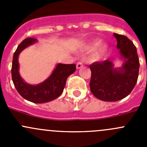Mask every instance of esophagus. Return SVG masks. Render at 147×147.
I'll return each instance as SVG.
<instances>
[{"label": "esophagus", "instance_id": "34e87169", "mask_svg": "<svg viewBox=\"0 0 147 147\" xmlns=\"http://www.w3.org/2000/svg\"><path fill=\"white\" fill-rule=\"evenodd\" d=\"M82 67H83L82 63H81V62H79V63H77V65H76L77 69H80V68Z\"/></svg>", "mask_w": 147, "mask_h": 147}]
</instances>
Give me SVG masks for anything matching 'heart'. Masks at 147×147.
Listing matches in <instances>:
<instances>
[{"mask_svg":"<svg viewBox=\"0 0 147 147\" xmlns=\"http://www.w3.org/2000/svg\"><path fill=\"white\" fill-rule=\"evenodd\" d=\"M102 39L96 38V39H94L93 40H92V42H90V43L87 44V45L84 47V50L86 52H92L99 47L98 50H97V52H96L95 54H94V59L97 60H101V59L103 58V57L107 54V53L109 50V48H110L109 44L102 43Z\"/></svg>","mask_w":147,"mask_h":147,"instance_id":"1","label":"heart"}]
</instances>
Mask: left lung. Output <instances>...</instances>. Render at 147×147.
<instances>
[{"label":"left lung","mask_w":147,"mask_h":147,"mask_svg":"<svg viewBox=\"0 0 147 147\" xmlns=\"http://www.w3.org/2000/svg\"><path fill=\"white\" fill-rule=\"evenodd\" d=\"M117 39L120 60L123 63L115 67L111 60L97 62L90 65L92 72L90 87L99 100L115 102L128 96L134 89L139 75V61L137 48L124 35L114 33Z\"/></svg>","instance_id":"1"}]
</instances>
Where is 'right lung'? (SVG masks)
Returning a JSON list of instances; mask_svg holds the SVG:
<instances>
[{"label": "right lung", "mask_w": 147, "mask_h": 147, "mask_svg": "<svg viewBox=\"0 0 147 147\" xmlns=\"http://www.w3.org/2000/svg\"><path fill=\"white\" fill-rule=\"evenodd\" d=\"M37 42L38 40L34 38H26L22 41L13 55L11 74L13 84L19 94L28 101L41 104L52 101L62 94L67 79L75 72L76 65L58 63L51 75L43 82L38 84L27 83L22 78L19 72V55L26 47L34 45Z\"/></svg>", "instance_id": "1"}]
</instances>
